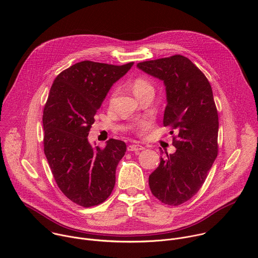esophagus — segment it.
<instances>
[{
  "label": "esophagus",
  "instance_id": "obj_1",
  "mask_svg": "<svg viewBox=\"0 0 258 258\" xmlns=\"http://www.w3.org/2000/svg\"><path fill=\"white\" fill-rule=\"evenodd\" d=\"M145 148L143 146L141 145H138V144H131L127 146V151H141V150H144Z\"/></svg>",
  "mask_w": 258,
  "mask_h": 258
}]
</instances>
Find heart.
Listing matches in <instances>:
<instances>
[{"mask_svg": "<svg viewBox=\"0 0 258 258\" xmlns=\"http://www.w3.org/2000/svg\"><path fill=\"white\" fill-rule=\"evenodd\" d=\"M132 89L137 98L147 93H154L153 85L145 78H137L132 84ZM145 125H146L145 121H141L138 123L139 127H144Z\"/></svg>", "mask_w": 258, "mask_h": 258, "instance_id": "obj_1", "label": "heart"}]
</instances>
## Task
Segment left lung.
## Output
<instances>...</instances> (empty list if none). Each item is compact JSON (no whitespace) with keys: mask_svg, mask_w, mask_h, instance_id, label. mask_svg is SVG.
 I'll return each instance as SVG.
<instances>
[{"mask_svg":"<svg viewBox=\"0 0 258 258\" xmlns=\"http://www.w3.org/2000/svg\"><path fill=\"white\" fill-rule=\"evenodd\" d=\"M137 67L165 86L163 125L176 131L172 142L176 150L160 158L149 175V186L162 203L177 206L200 190L217 156L218 115L212 89L201 70L181 55L141 62Z\"/></svg>","mask_w":258,"mask_h":258,"instance_id":"obj_1","label":"left lung"}]
</instances>
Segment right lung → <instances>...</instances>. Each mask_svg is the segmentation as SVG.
<instances>
[{
  "label": "right lung",
  "instance_id": "1",
  "mask_svg": "<svg viewBox=\"0 0 258 258\" xmlns=\"http://www.w3.org/2000/svg\"><path fill=\"white\" fill-rule=\"evenodd\" d=\"M133 65L82 61L63 70L51 87L43 114L44 151L59 189L81 206L101 204L114 188L125 143L110 139L100 149L88 136L109 90Z\"/></svg>",
  "mask_w": 258,
  "mask_h": 258
}]
</instances>
